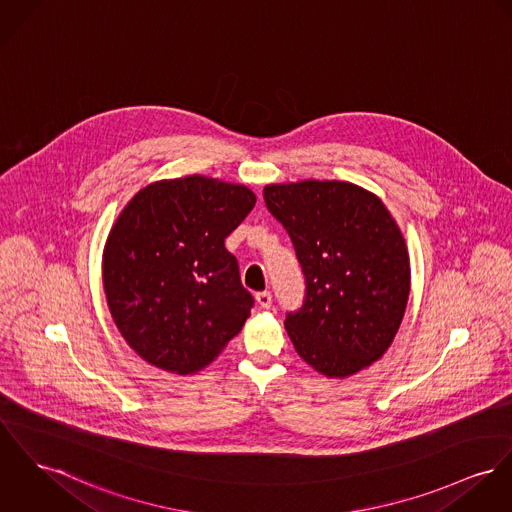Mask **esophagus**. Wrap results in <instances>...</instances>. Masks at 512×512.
I'll return each mask as SVG.
<instances>
[{
	"instance_id": "obj_1",
	"label": "esophagus",
	"mask_w": 512,
	"mask_h": 512,
	"mask_svg": "<svg viewBox=\"0 0 512 512\" xmlns=\"http://www.w3.org/2000/svg\"><path fill=\"white\" fill-rule=\"evenodd\" d=\"M272 293L270 291H260L256 293V303L260 305V309H270L272 307Z\"/></svg>"
}]
</instances>
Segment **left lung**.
I'll use <instances>...</instances> for the list:
<instances>
[{"label":"left lung","mask_w":512,"mask_h":512,"mask_svg":"<svg viewBox=\"0 0 512 512\" xmlns=\"http://www.w3.org/2000/svg\"><path fill=\"white\" fill-rule=\"evenodd\" d=\"M264 201L305 276L303 305L285 317L295 352L328 377L368 368L393 342L411 289L395 219L381 199L348 182L266 186Z\"/></svg>","instance_id":"obj_1"}]
</instances>
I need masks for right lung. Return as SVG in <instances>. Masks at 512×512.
<instances>
[{
    "mask_svg": "<svg viewBox=\"0 0 512 512\" xmlns=\"http://www.w3.org/2000/svg\"><path fill=\"white\" fill-rule=\"evenodd\" d=\"M244 186L187 176L140 189L103 252V287L127 344L166 372H199L254 307L225 238L248 217Z\"/></svg>",
    "mask_w": 512,
    "mask_h": 512,
    "instance_id": "add662e5",
    "label": "right lung"
}]
</instances>
